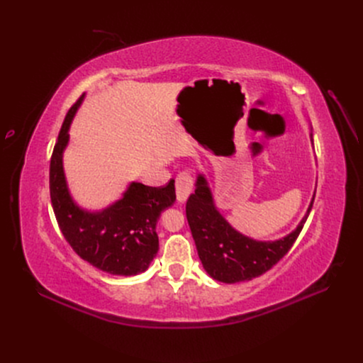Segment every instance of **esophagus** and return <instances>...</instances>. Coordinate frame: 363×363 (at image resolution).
<instances>
[{"label":"esophagus","instance_id":"34e87169","mask_svg":"<svg viewBox=\"0 0 363 363\" xmlns=\"http://www.w3.org/2000/svg\"><path fill=\"white\" fill-rule=\"evenodd\" d=\"M194 189V179L189 171H182L176 179V195L179 202H184L189 195L192 194Z\"/></svg>","mask_w":363,"mask_h":363}]
</instances>
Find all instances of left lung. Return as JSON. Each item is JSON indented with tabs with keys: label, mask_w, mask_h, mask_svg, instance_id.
Segmentation results:
<instances>
[{
	"label": "left lung",
	"mask_w": 363,
	"mask_h": 363,
	"mask_svg": "<svg viewBox=\"0 0 363 363\" xmlns=\"http://www.w3.org/2000/svg\"><path fill=\"white\" fill-rule=\"evenodd\" d=\"M195 194L186 202V217L203 269L213 279L224 284L251 281L270 270L294 245L313 206L296 230L278 240H255L235 230L214 205L202 174L196 179Z\"/></svg>",
	"instance_id": "1"
}]
</instances>
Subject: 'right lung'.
Segmentation results:
<instances>
[{"label": "right lung", "instance_id": "right-lung-1", "mask_svg": "<svg viewBox=\"0 0 363 363\" xmlns=\"http://www.w3.org/2000/svg\"><path fill=\"white\" fill-rule=\"evenodd\" d=\"M82 100L84 94L67 111L51 155V205L65 239L82 260L111 274H139L149 267L160 250L157 223L161 213L176 201L174 180L161 187L133 182L123 198L103 211L79 208L66 184L63 150Z\"/></svg>", "mask_w": 363, "mask_h": 363}]
</instances>
